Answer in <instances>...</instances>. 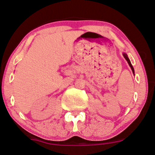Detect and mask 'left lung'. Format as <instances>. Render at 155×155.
I'll return each instance as SVG.
<instances>
[{
  "mask_svg": "<svg viewBox=\"0 0 155 155\" xmlns=\"http://www.w3.org/2000/svg\"><path fill=\"white\" fill-rule=\"evenodd\" d=\"M123 55H124V57L125 58V59H126V61H127V62H128V65H129V66L131 67V70H132V72H133V73H134V67L132 66L131 63V61H130L129 58H128V57L127 54L124 53H123Z\"/></svg>",
  "mask_w": 155,
  "mask_h": 155,
  "instance_id": "8db88e82",
  "label": "left lung"
}]
</instances>
